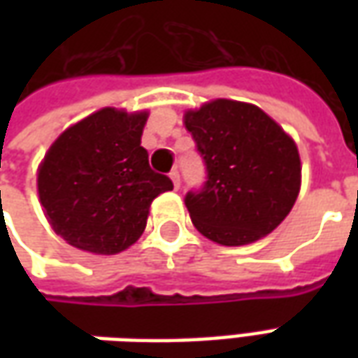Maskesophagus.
I'll list each match as a JSON object with an SVG mask.
<instances>
[{
    "label": "esophagus",
    "mask_w": 358,
    "mask_h": 358,
    "mask_svg": "<svg viewBox=\"0 0 358 358\" xmlns=\"http://www.w3.org/2000/svg\"><path fill=\"white\" fill-rule=\"evenodd\" d=\"M171 180H172V184H174V187L178 189V187H180V172L176 171V169L171 172Z\"/></svg>",
    "instance_id": "obj_1"
}]
</instances>
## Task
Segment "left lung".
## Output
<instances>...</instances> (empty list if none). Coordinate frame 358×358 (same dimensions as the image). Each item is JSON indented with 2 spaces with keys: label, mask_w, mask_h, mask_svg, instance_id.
I'll return each instance as SVG.
<instances>
[{
  "label": "left lung",
  "mask_w": 358,
  "mask_h": 358,
  "mask_svg": "<svg viewBox=\"0 0 358 358\" xmlns=\"http://www.w3.org/2000/svg\"><path fill=\"white\" fill-rule=\"evenodd\" d=\"M184 124L207 169V182L187 192L199 232L220 245H248L284 220L299 195L295 141L251 103L215 99L187 110Z\"/></svg>",
  "instance_id": "left-lung-1"
}]
</instances>
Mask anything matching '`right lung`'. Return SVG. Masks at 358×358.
<instances>
[{
	"label": "right lung",
	"instance_id": "add662e5",
	"mask_svg": "<svg viewBox=\"0 0 358 358\" xmlns=\"http://www.w3.org/2000/svg\"><path fill=\"white\" fill-rule=\"evenodd\" d=\"M148 110H97L53 141L38 169V194L66 243L115 255L138 241L157 195L172 189L141 148Z\"/></svg>",
	"mask_w": 358,
	"mask_h": 358
}]
</instances>
